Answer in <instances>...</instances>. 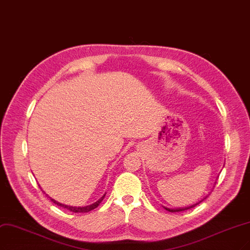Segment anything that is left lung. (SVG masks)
<instances>
[{"label": "left lung", "mask_w": 250, "mask_h": 250, "mask_svg": "<svg viewBox=\"0 0 250 250\" xmlns=\"http://www.w3.org/2000/svg\"><path fill=\"white\" fill-rule=\"evenodd\" d=\"M207 198V196L204 198V199H202L201 201H199L198 203H196V204H193V205H190V206H188V207H179V208H168V207H165V206H163L166 210L167 211H169V212H179V211H183V210H188V209H190V208H192V207H195V206H197L198 204H200V203L202 202V201H204L205 199Z\"/></svg>", "instance_id": "left-lung-1"}]
</instances>
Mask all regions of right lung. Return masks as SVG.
Instances as JSON below:
<instances>
[{
	"label": "right lung",
	"mask_w": 250,
	"mask_h": 250,
	"mask_svg": "<svg viewBox=\"0 0 250 250\" xmlns=\"http://www.w3.org/2000/svg\"><path fill=\"white\" fill-rule=\"evenodd\" d=\"M44 193H45V192H44ZM46 196H48V195H46ZM105 196H106V193H104V195L102 196L97 202L92 203V204H90V205L82 206V207L64 205V204H62V203H60V202H58V201H55L54 199H52V198H50V197H48V198L51 200V202H53L54 204H57L58 206H61V207H62V208H66V209H68V210H70V211H72V212H75V213H85V212H89V211H91V210H94L95 208H97V207L100 205V203H101L102 201H103V199L105 198Z\"/></svg>",
	"instance_id": "1"
}]
</instances>
